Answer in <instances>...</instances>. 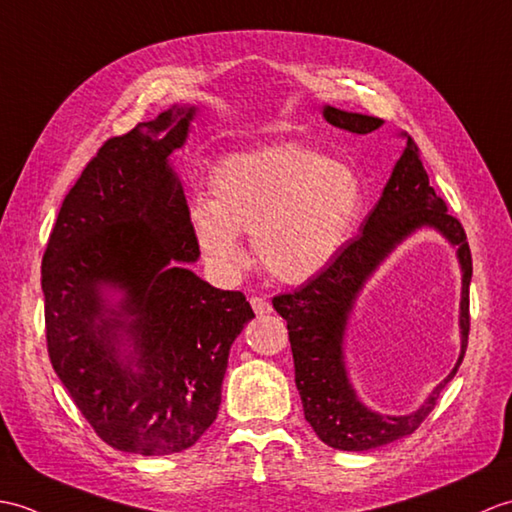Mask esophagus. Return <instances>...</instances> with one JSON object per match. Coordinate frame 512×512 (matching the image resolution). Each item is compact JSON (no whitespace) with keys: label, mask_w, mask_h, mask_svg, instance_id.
I'll list each match as a JSON object with an SVG mask.
<instances>
[{"label":"esophagus","mask_w":512,"mask_h":512,"mask_svg":"<svg viewBox=\"0 0 512 512\" xmlns=\"http://www.w3.org/2000/svg\"><path fill=\"white\" fill-rule=\"evenodd\" d=\"M249 304H252V309H254L256 315L271 313V302L267 298H260V295H254V298L249 300Z\"/></svg>","instance_id":"34e87169"}]
</instances>
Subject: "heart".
Wrapping results in <instances>:
<instances>
[{
	"label": "heart",
	"mask_w": 512,
	"mask_h": 512,
	"mask_svg": "<svg viewBox=\"0 0 512 512\" xmlns=\"http://www.w3.org/2000/svg\"><path fill=\"white\" fill-rule=\"evenodd\" d=\"M210 186L212 203L190 208L199 247L221 269L238 271L247 263L238 234H254L260 265L289 285L333 263L363 208L355 170L298 144L227 157Z\"/></svg>",
	"instance_id": "b5f03b06"
}]
</instances>
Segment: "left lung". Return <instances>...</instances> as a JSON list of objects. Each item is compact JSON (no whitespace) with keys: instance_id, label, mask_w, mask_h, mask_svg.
Listing matches in <instances>:
<instances>
[{"instance_id":"obj_1","label":"left lung","mask_w":512,"mask_h":512,"mask_svg":"<svg viewBox=\"0 0 512 512\" xmlns=\"http://www.w3.org/2000/svg\"><path fill=\"white\" fill-rule=\"evenodd\" d=\"M324 118L350 133H372L383 120L361 113L324 107ZM423 224L436 226L459 247L463 267L461 327L463 352L457 368L437 386L426 405L410 417H383L361 406L345 379L341 344L345 320L356 293L371 271L403 237ZM473 274L471 249L462 223L447 212L418 160V146H407L396 162L377 206L361 225V236L348 243L320 276L291 293L276 295L271 304L287 320L295 366V388L300 392L304 418L328 447L368 451L410 436L438 403L440 392L458 372L469 344V285Z\"/></svg>"}]
</instances>
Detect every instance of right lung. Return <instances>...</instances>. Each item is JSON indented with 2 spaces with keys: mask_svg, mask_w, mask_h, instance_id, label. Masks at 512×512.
<instances>
[{
  "mask_svg": "<svg viewBox=\"0 0 512 512\" xmlns=\"http://www.w3.org/2000/svg\"><path fill=\"white\" fill-rule=\"evenodd\" d=\"M192 116L195 107L175 105L102 144L65 195L41 260L54 372L107 445L140 456L184 451L214 423L230 348L254 317L241 291L179 265L199 258V243L166 160ZM102 286L125 293L118 312ZM122 332L134 346L127 362Z\"/></svg>",
  "mask_w": 512,
  "mask_h": 512,
  "instance_id": "add662e5",
  "label": "right lung"
}]
</instances>
